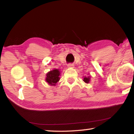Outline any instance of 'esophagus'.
Masks as SVG:
<instances>
[{"label": "esophagus", "instance_id": "obj_1", "mask_svg": "<svg viewBox=\"0 0 134 134\" xmlns=\"http://www.w3.org/2000/svg\"><path fill=\"white\" fill-rule=\"evenodd\" d=\"M73 64H69V65H68V67H73Z\"/></svg>", "mask_w": 134, "mask_h": 134}]
</instances>
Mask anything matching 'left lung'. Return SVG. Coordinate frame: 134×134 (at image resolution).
Listing matches in <instances>:
<instances>
[{
	"instance_id": "1",
	"label": "left lung",
	"mask_w": 134,
	"mask_h": 134,
	"mask_svg": "<svg viewBox=\"0 0 134 134\" xmlns=\"http://www.w3.org/2000/svg\"><path fill=\"white\" fill-rule=\"evenodd\" d=\"M83 81H85V82L86 83H89V81H90L89 76L87 77H85V78H84V79H83Z\"/></svg>"
}]
</instances>
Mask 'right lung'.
Instances as JSON below:
<instances>
[{"label": "right lung", "mask_w": 134, "mask_h": 134, "mask_svg": "<svg viewBox=\"0 0 134 134\" xmlns=\"http://www.w3.org/2000/svg\"><path fill=\"white\" fill-rule=\"evenodd\" d=\"M60 71L57 69H54L47 74L46 81L51 85H55V84L60 80Z\"/></svg>", "instance_id": "obj_1"}]
</instances>
